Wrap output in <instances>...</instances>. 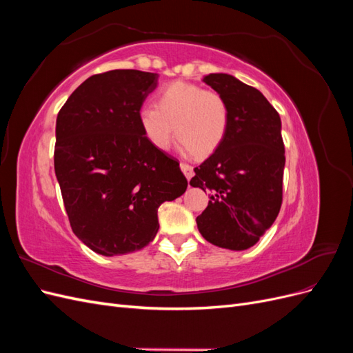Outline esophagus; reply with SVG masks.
Returning a JSON list of instances; mask_svg holds the SVG:
<instances>
[{
    "label": "esophagus",
    "mask_w": 353,
    "mask_h": 353,
    "mask_svg": "<svg viewBox=\"0 0 353 353\" xmlns=\"http://www.w3.org/2000/svg\"><path fill=\"white\" fill-rule=\"evenodd\" d=\"M179 166H181V170H183V172H184L185 178L190 181V179H191V176L194 175V172H193V166H190L188 163H181Z\"/></svg>",
    "instance_id": "34e87169"
}]
</instances>
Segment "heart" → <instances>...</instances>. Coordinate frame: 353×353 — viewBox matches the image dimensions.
<instances>
[{
  "label": "heart",
  "mask_w": 353,
  "mask_h": 353,
  "mask_svg": "<svg viewBox=\"0 0 353 353\" xmlns=\"http://www.w3.org/2000/svg\"><path fill=\"white\" fill-rule=\"evenodd\" d=\"M228 122V104L219 92L187 82L166 85L157 92L154 105L140 112L141 130L154 148L168 150L176 134L183 150L199 157L218 150Z\"/></svg>",
  "instance_id": "obj_1"
}]
</instances>
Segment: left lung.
Returning a JSON list of instances; mask_svg holds the SVG:
<instances>
[{
  "mask_svg": "<svg viewBox=\"0 0 353 353\" xmlns=\"http://www.w3.org/2000/svg\"><path fill=\"white\" fill-rule=\"evenodd\" d=\"M203 82L225 99L230 122L218 150L190 181L210 193L197 228L218 248L245 250L272 225L283 203L281 119L259 90L231 74L210 73Z\"/></svg>",
  "mask_w": 353,
  "mask_h": 353,
  "instance_id": "1",
  "label": "left lung"
}]
</instances>
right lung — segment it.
Returning <instances> with one entry per match:
<instances>
[{"mask_svg": "<svg viewBox=\"0 0 353 353\" xmlns=\"http://www.w3.org/2000/svg\"><path fill=\"white\" fill-rule=\"evenodd\" d=\"M157 78L134 69L92 74L57 114L54 170L70 227L103 256L153 241L159 206L188 185L178 160L154 148L141 130V105Z\"/></svg>", "mask_w": 353, "mask_h": 353, "instance_id": "add662e5", "label": "right lung"}]
</instances>
